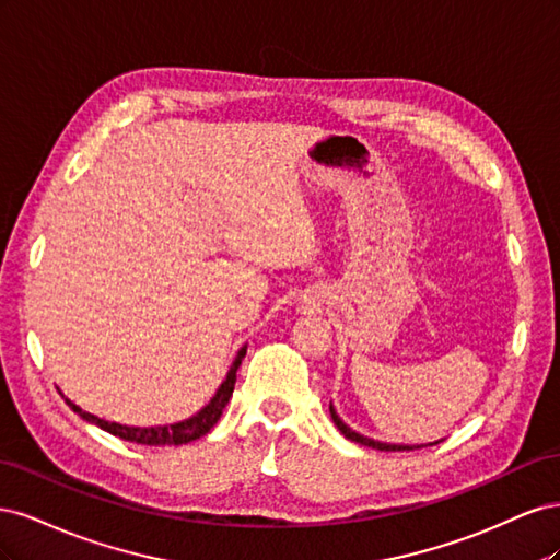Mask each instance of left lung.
Masks as SVG:
<instances>
[{"mask_svg": "<svg viewBox=\"0 0 560 560\" xmlns=\"http://www.w3.org/2000/svg\"><path fill=\"white\" fill-rule=\"evenodd\" d=\"M329 413H331V420H334V425L341 430V434L346 436V439H350V442H358V444H362V446H369V448H376V451H413V448H420V446H409V444H385V442H376V439H369V436H364V434H360V432H354L352 428H348L346 422L338 418V413H336V409H334V404H329ZM434 444H439V442H434ZM434 444H425V446H434Z\"/></svg>", "mask_w": 560, "mask_h": 560, "instance_id": "1", "label": "left lung"}]
</instances>
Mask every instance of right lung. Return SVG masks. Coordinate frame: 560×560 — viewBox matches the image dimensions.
Wrapping results in <instances>:
<instances>
[{
	"instance_id": "add662e5",
	"label": "right lung",
	"mask_w": 560,
	"mask_h": 560,
	"mask_svg": "<svg viewBox=\"0 0 560 560\" xmlns=\"http://www.w3.org/2000/svg\"><path fill=\"white\" fill-rule=\"evenodd\" d=\"M247 352V346H243L238 350V354H235V360L229 369V374L224 378V383L217 387L214 397L202 406V409L198 413H194L191 418L186 420H179V422H173V425H154V428H130V425H121V422H109L105 418H97L89 411H83L81 406H77L74 401H70L65 397L67 406L70 409L81 416L86 422H91V425H97L100 430H105L114 436H121L126 439V442H132V444H144V446H179V444H189V442H196V439H200L202 434H208L214 425L217 420L222 418L226 404L233 395V387H235V371H238L243 358Z\"/></svg>"
}]
</instances>
